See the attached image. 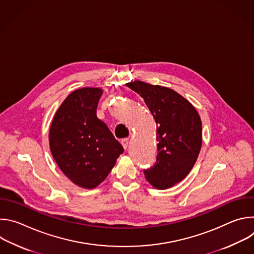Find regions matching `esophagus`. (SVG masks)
Masks as SVG:
<instances>
[{
	"instance_id": "1",
	"label": "esophagus",
	"mask_w": 254,
	"mask_h": 254,
	"mask_svg": "<svg viewBox=\"0 0 254 254\" xmlns=\"http://www.w3.org/2000/svg\"><path fill=\"white\" fill-rule=\"evenodd\" d=\"M121 142H122V144H123L124 149L127 150V146H128V138H124V139H122Z\"/></svg>"
}]
</instances>
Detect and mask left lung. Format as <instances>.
I'll return each instance as SVG.
<instances>
[{
    "instance_id": "8db88e82",
    "label": "left lung",
    "mask_w": 254,
    "mask_h": 254,
    "mask_svg": "<svg viewBox=\"0 0 254 254\" xmlns=\"http://www.w3.org/2000/svg\"><path fill=\"white\" fill-rule=\"evenodd\" d=\"M127 86L140 95L157 124V160L143 174L154 187L171 188L196 163L202 144L201 119L195 107L173 89L138 80Z\"/></svg>"
}]
</instances>
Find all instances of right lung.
<instances>
[{"label":"right lung","instance_id":"obj_1","mask_svg":"<svg viewBox=\"0 0 254 254\" xmlns=\"http://www.w3.org/2000/svg\"><path fill=\"white\" fill-rule=\"evenodd\" d=\"M100 88L70 93L56 112L49 132L52 156L61 171L79 187L99 185L124 153L122 144L96 117Z\"/></svg>","mask_w":254,"mask_h":254}]
</instances>
